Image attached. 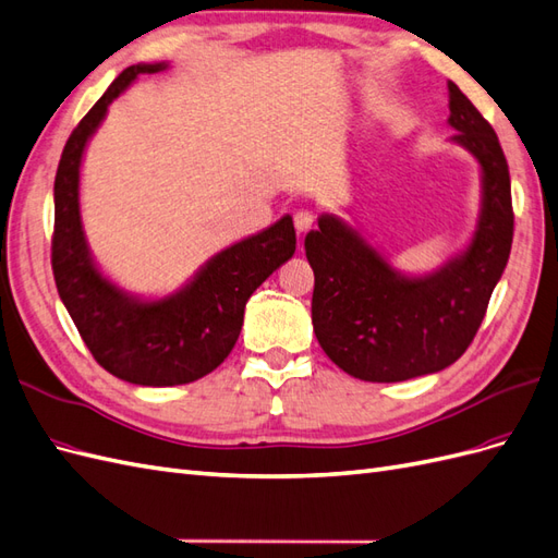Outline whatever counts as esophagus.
I'll use <instances>...</instances> for the list:
<instances>
[{"label": "esophagus", "mask_w": 558, "mask_h": 558, "mask_svg": "<svg viewBox=\"0 0 558 558\" xmlns=\"http://www.w3.org/2000/svg\"><path fill=\"white\" fill-rule=\"evenodd\" d=\"M293 225H295V230L303 234V232H307L312 225H314V214L312 210H307V208H300V210H295V216H293Z\"/></svg>", "instance_id": "obj_1"}]
</instances>
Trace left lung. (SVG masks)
Masks as SVG:
<instances>
[{
  "instance_id": "left-lung-1",
  "label": "left lung",
  "mask_w": 558,
  "mask_h": 558,
  "mask_svg": "<svg viewBox=\"0 0 558 558\" xmlns=\"http://www.w3.org/2000/svg\"><path fill=\"white\" fill-rule=\"evenodd\" d=\"M448 126L478 163L481 204L462 251L425 275L401 272L356 225L322 214L307 232L314 269L312 324L338 368L366 383H401L444 371L470 348L511 251L514 214L498 135L448 82Z\"/></svg>"
}]
</instances>
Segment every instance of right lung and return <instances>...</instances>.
I'll return each mask as SVG.
<instances>
[{
  "instance_id": "right-lung-1",
  "label": "right lung",
  "mask_w": 558,
  "mask_h": 558,
  "mask_svg": "<svg viewBox=\"0 0 558 558\" xmlns=\"http://www.w3.org/2000/svg\"><path fill=\"white\" fill-rule=\"evenodd\" d=\"M161 63L126 68L72 131L53 183L51 265L60 300L88 352L114 378L143 387H173L204 378L232 352L253 291L295 253L293 218L225 246L167 295L122 289L94 258L82 222V161L112 100Z\"/></svg>"
}]
</instances>
